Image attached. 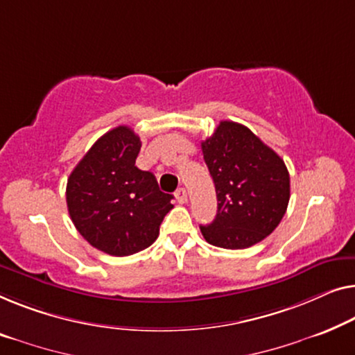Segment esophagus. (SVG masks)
I'll list each match as a JSON object with an SVG mask.
<instances>
[{"label":"esophagus","instance_id":"34e87169","mask_svg":"<svg viewBox=\"0 0 355 355\" xmlns=\"http://www.w3.org/2000/svg\"><path fill=\"white\" fill-rule=\"evenodd\" d=\"M174 195H176V200H178V203H181V205H184V203H186L187 202V192H186V189H178L176 190V193H174Z\"/></svg>","mask_w":355,"mask_h":355}]
</instances>
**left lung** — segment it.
<instances>
[{
  "mask_svg": "<svg viewBox=\"0 0 355 355\" xmlns=\"http://www.w3.org/2000/svg\"><path fill=\"white\" fill-rule=\"evenodd\" d=\"M211 174L218 213L200 225L205 240L219 248H250L274 232L290 202V174L277 153L235 121H220L202 142Z\"/></svg>",
  "mask_w": 355,
  "mask_h": 355,
  "instance_id": "1",
  "label": "left lung"
}]
</instances>
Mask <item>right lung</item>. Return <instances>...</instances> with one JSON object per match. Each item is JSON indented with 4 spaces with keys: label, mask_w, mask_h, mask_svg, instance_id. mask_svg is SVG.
I'll return each instance as SVG.
<instances>
[{
    "label": "right lung",
    "mask_w": 355,
    "mask_h": 355,
    "mask_svg": "<svg viewBox=\"0 0 355 355\" xmlns=\"http://www.w3.org/2000/svg\"><path fill=\"white\" fill-rule=\"evenodd\" d=\"M141 139L130 126H116L94 142L67 181L71 223L94 248L130 256L157 240L173 209L150 171L136 166Z\"/></svg>",
    "instance_id": "obj_1"
}]
</instances>
